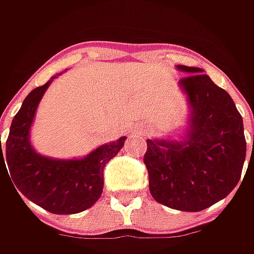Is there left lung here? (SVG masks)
Segmentation results:
<instances>
[{"label": "left lung", "mask_w": 254, "mask_h": 254, "mask_svg": "<svg viewBox=\"0 0 254 254\" xmlns=\"http://www.w3.org/2000/svg\"><path fill=\"white\" fill-rule=\"evenodd\" d=\"M190 104L184 140H147L144 164L152 198L171 209L199 212L238 185L246 158L243 120L229 93L199 67L178 64Z\"/></svg>", "instance_id": "left-lung-1"}]
</instances>
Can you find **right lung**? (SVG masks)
Listing matches in <instances>:
<instances>
[{"instance_id": "obj_1", "label": "right lung", "mask_w": 254, "mask_h": 254, "mask_svg": "<svg viewBox=\"0 0 254 254\" xmlns=\"http://www.w3.org/2000/svg\"><path fill=\"white\" fill-rule=\"evenodd\" d=\"M52 79L29 93L15 114L5 150L0 141V171L8 165L16 193L21 192L51 213L72 215L89 209L100 198L104 167L122 150L126 137L104 144L79 160H54L38 154L29 141V130L36 107Z\"/></svg>"}]
</instances>
